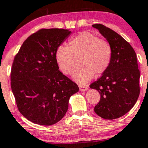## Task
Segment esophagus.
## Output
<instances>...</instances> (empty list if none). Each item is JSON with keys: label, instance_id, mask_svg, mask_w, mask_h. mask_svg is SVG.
<instances>
[{"label": "esophagus", "instance_id": "esophagus-1", "mask_svg": "<svg viewBox=\"0 0 148 148\" xmlns=\"http://www.w3.org/2000/svg\"><path fill=\"white\" fill-rule=\"evenodd\" d=\"M79 90L81 92H85L88 90V87L85 86H79Z\"/></svg>", "mask_w": 148, "mask_h": 148}]
</instances>
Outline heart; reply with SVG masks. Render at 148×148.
Listing matches in <instances>:
<instances>
[{
	"label": "heart",
	"mask_w": 148,
	"mask_h": 148,
	"mask_svg": "<svg viewBox=\"0 0 148 148\" xmlns=\"http://www.w3.org/2000/svg\"><path fill=\"white\" fill-rule=\"evenodd\" d=\"M69 47L60 45L55 52V60L60 70L70 74L74 68V58L81 56V68L72 74V77L79 84H84L92 79L95 74H102L111 64L113 51L107 40L98 38L89 32H82L69 40Z\"/></svg>",
	"instance_id": "obj_1"
}]
</instances>
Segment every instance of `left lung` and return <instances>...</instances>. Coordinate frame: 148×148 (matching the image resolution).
Listing matches in <instances>:
<instances>
[{"label": "left lung", "mask_w": 148, "mask_h": 148, "mask_svg": "<svg viewBox=\"0 0 148 148\" xmlns=\"http://www.w3.org/2000/svg\"><path fill=\"white\" fill-rule=\"evenodd\" d=\"M111 45V64L90 88L99 92L100 100L94 111L106 120L123 116L133 108L140 94V71L136 54L132 46L114 30L102 24H94Z\"/></svg>", "instance_id": "8db88e82"}]
</instances>
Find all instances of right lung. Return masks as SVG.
I'll return each mask as SVG.
<instances>
[{
  "label": "right lung",
  "instance_id": "add662e5",
  "mask_svg": "<svg viewBox=\"0 0 148 148\" xmlns=\"http://www.w3.org/2000/svg\"><path fill=\"white\" fill-rule=\"evenodd\" d=\"M71 34L69 30L42 29L28 37L14 59L11 88L18 111L37 125H52L67 113L77 84L59 71L56 50Z\"/></svg>",
  "mask_w": 148,
  "mask_h": 148
}]
</instances>
